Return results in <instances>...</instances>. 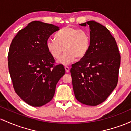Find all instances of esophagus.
Masks as SVG:
<instances>
[{"label": "esophagus", "mask_w": 131, "mask_h": 131, "mask_svg": "<svg viewBox=\"0 0 131 131\" xmlns=\"http://www.w3.org/2000/svg\"><path fill=\"white\" fill-rule=\"evenodd\" d=\"M65 70H66V72H67V73H68V72H69V71H70V68H69V67H67V66H65Z\"/></svg>", "instance_id": "1"}]
</instances>
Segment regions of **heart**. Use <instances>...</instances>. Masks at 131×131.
I'll return each instance as SVG.
<instances>
[{
  "label": "heart",
  "mask_w": 131,
  "mask_h": 131,
  "mask_svg": "<svg viewBox=\"0 0 131 131\" xmlns=\"http://www.w3.org/2000/svg\"><path fill=\"white\" fill-rule=\"evenodd\" d=\"M54 40L48 39L46 48L53 58L58 59L64 50L65 52L58 62L66 64L77 58L80 60L89 52L90 45V36L88 32L71 27H66L58 31Z\"/></svg>",
  "instance_id": "heart-1"
}]
</instances>
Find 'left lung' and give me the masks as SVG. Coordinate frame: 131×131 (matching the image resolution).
<instances>
[{
  "instance_id": "8db88e82",
  "label": "left lung",
  "mask_w": 131,
  "mask_h": 131,
  "mask_svg": "<svg viewBox=\"0 0 131 131\" xmlns=\"http://www.w3.org/2000/svg\"><path fill=\"white\" fill-rule=\"evenodd\" d=\"M90 30L89 52L70 69L75 98L88 106L104 101L116 88L120 54L115 38L109 30L93 20L80 24Z\"/></svg>"
}]
</instances>
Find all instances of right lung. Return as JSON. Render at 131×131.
<instances>
[{
	"label": "right lung",
	"instance_id": "1",
	"mask_svg": "<svg viewBox=\"0 0 131 131\" xmlns=\"http://www.w3.org/2000/svg\"><path fill=\"white\" fill-rule=\"evenodd\" d=\"M57 26L33 21L12 40L8 56V69L16 93L25 103L40 107L54 96L58 81L66 73L46 48V42Z\"/></svg>",
	"mask_w": 131,
	"mask_h": 131
}]
</instances>
